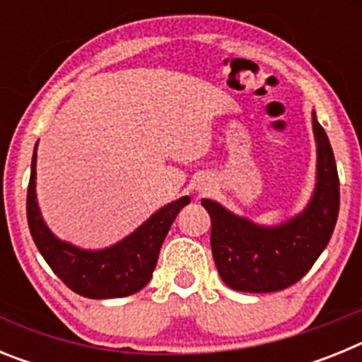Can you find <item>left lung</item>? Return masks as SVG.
<instances>
[{
  "instance_id": "obj_1",
  "label": "left lung",
  "mask_w": 362,
  "mask_h": 362,
  "mask_svg": "<svg viewBox=\"0 0 362 362\" xmlns=\"http://www.w3.org/2000/svg\"><path fill=\"white\" fill-rule=\"evenodd\" d=\"M315 137V185L299 214L277 225H261L230 212L214 199H201L210 219V245L217 272L239 292L267 293L297 283L326 248L339 216V177L325 129L312 110Z\"/></svg>"
}]
</instances>
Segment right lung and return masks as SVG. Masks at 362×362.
Listing matches in <instances>:
<instances>
[{
    "mask_svg": "<svg viewBox=\"0 0 362 362\" xmlns=\"http://www.w3.org/2000/svg\"><path fill=\"white\" fill-rule=\"evenodd\" d=\"M37 143L30 165L27 192V219L32 239L50 268L72 292L88 299L127 297L145 288L152 279L159 250L179 210L190 203L183 196L153 212L143 225L121 241L105 248H81L63 241L41 216L36 194Z\"/></svg>",
    "mask_w": 362,
    "mask_h": 362,
    "instance_id": "add662e5",
    "label": "right lung"
}]
</instances>
